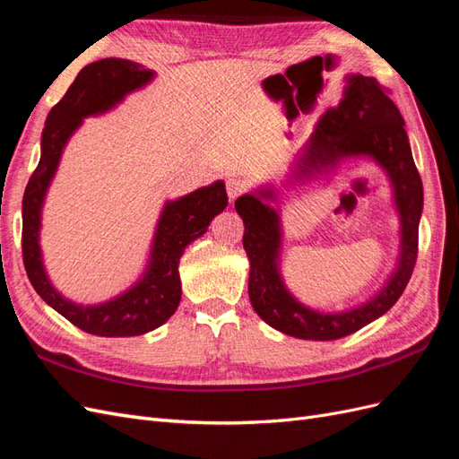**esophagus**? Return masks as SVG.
I'll return each instance as SVG.
<instances>
[{"mask_svg": "<svg viewBox=\"0 0 459 459\" xmlns=\"http://www.w3.org/2000/svg\"><path fill=\"white\" fill-rule=\"evenodd\" d=\"M226 191H228L230 201H235L241 195V193H245V182L239 178H230L226 184Z\"/></svg>", "mask_w": 459, "mask_h": 459, "instance_id": "obj_1", "label": "esophagus"}]
</instances>
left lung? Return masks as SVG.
Segmentation results:
<instances>
[{
  "instance_id": "left-lung-1",
  "label": "left lung",
  "mask_w": 459,
  "mask_h": 459,
  "mask_svg": "<svg viewBox=\"0 0 459 459\" xmlns=\"http://www.w3.org/2000/svg\"><path fill=\"white\" fill-rule=\"evenodd\" d=\"M344 82L342 100L317 120L283 186L331 174L349 159L364 157L381 166L391 179L400 218L398 264L383 289L344 312H319L304 307L290 295L280 272L281 218L270 206L272 201H277L275 187L264 186L235 201V211L245 224L243 247L251 262L248 299L255 312L273 329L307 341L346 337L391 310L404 293L418 258L423 184L411 157L404 118L375 78L351 74Z\"/></svg>"
}]
</instances>
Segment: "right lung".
<instances>
[{
	"label": "right lung",
	"instance_id": "add662e5",
	"mask_svg": "<svg viewBox=\"0 0 459 459\" xmlns=\"http://www.w3.org/2000/svg\"><path fill=\"white\" fill-rule=\"evenodd\" d=\"M155 73L128 59H101L82 68L55 105L41 132V155L22 197V260L36 293L82 331L100 337H135L160 327L182 299L178 264L186 247L208 230L228 206L221 179L176 201L159 216L145 272L130 289L101 304H76L53 287L39 247L41 206L57 172L63 149L88 117L115 108L128 93L147 86Z\"/></svg>",
	"mask_w": 459,
	"mask_h": 459
}]
</instances>
